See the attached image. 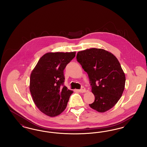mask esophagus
Returning <instances> with one entry per match:
<instances>
[{
    "label": "esophagus",
    "instance_id": "obj_1",
    "mask_svg": "<svg viewBox=\"0 0 147 147\" xmlns=\"http://www.w3.org/2000/svg\"><path fill=\"white\" fill-rule=\"evenodd\" d=\"M78 91H79L80 92H85L86 91V89H85V88L84 87L82 86V88L80 89H79Z\"/></svg>",
    "mask_w": 147,
    "mask_h": 147
}]
</instances>
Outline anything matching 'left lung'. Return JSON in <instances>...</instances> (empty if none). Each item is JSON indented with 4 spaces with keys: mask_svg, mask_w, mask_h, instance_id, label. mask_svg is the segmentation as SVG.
<instances>
[{
    "mask_svg": "<svg viewBox=\"0 0 147 147\" xmlns=\"http://www.w3.org/2000/svg\"><path fill=\"white\" fill-rule=\"evenodd\" d=\"M77 61L87 73L95 96L92 109L109 110L118 102L125 89L126 77L117 58L105 49H90L79 51Z\"/></svg>",
    "mask_w": 147,
    "mask_h": 147,
    "instance_id": "obj_1",
    "label": "left lung"
}]
</instances>
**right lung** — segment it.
Returning <instances> with one entry per match:
<instances>
[{
  "instance_id": "obj_1",
  "label": "right lung",
  "mask_w": 147,
  "mask_h": 147,
  "mask_svg": "<svg viewBox=\"0 0 147 147\" xmlns=\"http://www.w3.org/2000/svg\"><path fill=\"white\" fill-rule=\"evenodd\" d=\"M76 53H47L31 72L30 91L33 101L38 109L49 116L55 117L63 112L73 92L64 85V69Z\"/></svg>"
}]
</instances>
